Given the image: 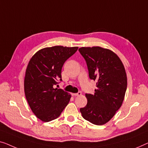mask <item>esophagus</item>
I'll use <instances>...</instances> for the list:
<instances>
[{
    "instance_id": "34e87169",
    "label": "esophagus",
    "mask_w": 148,
    "mask_h": 148,
    "mask_svg": "<svg viewBox=\"0 0 148 148\" xmlns=\"http://www.w3.org/2000/svg\"><path fill=\"white\" fill-rule=\"evenodd\" d=\"M81 95H82V93L80 92H78V93H72V95L74 96V97H78V96H80Z\"/></svg>"
}]
</instances>
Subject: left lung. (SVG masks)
Returning a JSON list of instances; mask_svg holds the SVG:
<instances>
[{"label": "left lung", "instance_id": "left-lung-1", "mask_svg": "<svg viewBox=\"0 0 148 148\" xmlns=\"http://www.w3.org/2000/svg\"><path fill=\"white\" fill-rule=\"evenodd\" d=\"M89 77L97 81L95 95L86 94L87 104L80 111L83 118L97 125L109 121L121 107L127 86L125 69L116 54L99 46L82 47Z\"/></svg>", "mask_w": 148, "mask_h": 148}]
</instances>
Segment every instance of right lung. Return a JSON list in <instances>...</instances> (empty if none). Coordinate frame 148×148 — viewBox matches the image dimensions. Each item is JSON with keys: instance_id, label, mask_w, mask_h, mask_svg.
<instances>
[{"instance_id": "add662e5", "label": "right lung", "mask_w": 148, "mask_h": 148, "mask_svg": "<svg viewBox=\"0 0 148 148\" xmlns=\"http://www.w3.org/2000/svg\"><path fill=\"white\" fill-rule=\"evenodd\" d=\"M78 48L62 45L45 47L29 62L24 78L25 94L33 113L43 122L58 118L69 103L71 95L54 86L62 80L64 62Z\"/></svg>"}]
</instances>
